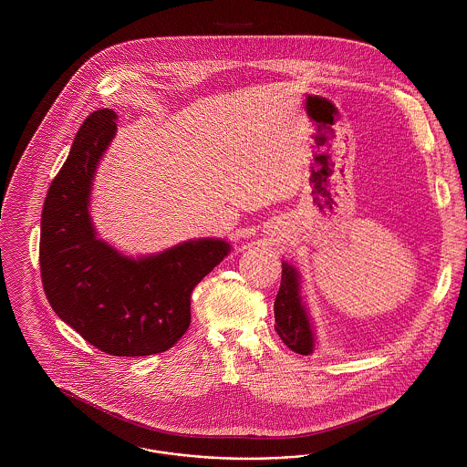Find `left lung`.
Listing matches in <instances>:
<instances>
[{"mask_svg":"<svg viewBox=\"0 0 467 467\" xmlns=\"http://www.w3.org/2000/svg\"><path fill=\"white\" fill-rule=\"evenodd\" d=\"M274 315L275 330L291 351L305 356L313 353L317 337L310 311L301 295V274L285 260H283V279L274 303Z\"/></svg>","mask_w":467,"mask_h":467,"instance_id":"left-lung-1","label":"left lung"}]
</instances>
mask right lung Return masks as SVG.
<instances>
[{"label":"right lung","instance_id":"add662e5","mask_svg":"<svg viewBox=\"0 0 467 467\" xmlns=\"http://www.w3.org/2000/svg\"><path fill=\"white\" fill-rule=\"evenodd\" d=\"M116 118L99 109L78 130L46 195L39 262L57 317L102 353L135 358L164 353L182 339L192 320L193 287L231 244L200 238L135 258L98 238L90 197Z\"/></svg>","mask_w":467,"mask_h":467}]
</instances>
